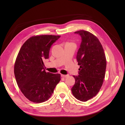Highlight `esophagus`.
I'll list each match as a JSON object with an SVG mask.
<instances>
[{"label": "esophagus", "instance_id": "1", "mask_svg": "<svg viewBox=\"0 0 125 125\" xmlns=\"http://www.w3.org/2000/svg\"><path fill=\"white\" fill-rule=\"evenodd\" d=\"M68 74H67V75H65V74H61V76H62V78H67V77H68Z\"/></svg>", "mask_w": 125, "mask_h": 125}]
</instances>
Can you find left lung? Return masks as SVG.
<instances>
[{
	"label": "left lung",
	"mask_w": 125,
	"mask_h": 125,
	"mask_svg": "<svg viewBox=\"0 0 125 125\" xmlns=\"http://www.w3.org/2000/svg\"><path fill=\"white\" fill-rule=\"evenodd\" d=\"M74 33L81 37L77 52L78 76L73 75L75 84L71 88L73 96L78 100L86 102L99 93L105 75L106 60L103 46L93 34L84 30Z\"/></svg>",
	"instance_id": "8db88e82"
}]
</instances>
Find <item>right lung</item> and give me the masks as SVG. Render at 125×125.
I'll list each match as a JSON object with an SVG mask.
<instances>
[{
  "mask_svg": "<svg viewBox=\"0 0 125 125\" xmlns=\"http://www.w3.org/2000/svg\"><path fill=\"white\" fill-rule=\"evenodd\" d=\"M60 36H33L23 44L17 57L14 73L19 88L26 98L33 103L47 101L60 80L59 73H46L44 59L49 58L52 45Z\"/></svg>",
  "mask_w": 125,
  "mask_h": 125,
  "instance_id": "1",
  "label": "right lung"
}]
</instances>
